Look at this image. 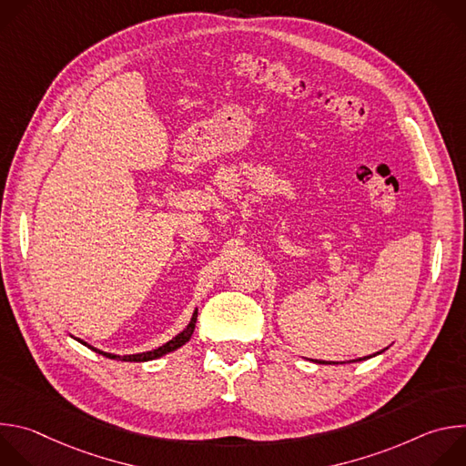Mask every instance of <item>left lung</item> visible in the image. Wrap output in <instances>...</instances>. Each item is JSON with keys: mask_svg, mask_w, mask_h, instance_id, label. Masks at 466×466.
Wrapping results in <instances>:
<instances>
[{"mask_svg": "<svg viewBox=\"0 0 466 466\" xmlns=\"http://www.w3.org/2000/svg\"><path fill=\"white\" fill-rule=\"evenodd\" d=\"M370 356H367V358H360V360H354V361H361V360H369ZM317 363H324V361H317Z\"/></svg>", "mask_w": 466, "mask_h": 466, "instance_id": "left-lung-1", "label": "left lung"}]
</instances>
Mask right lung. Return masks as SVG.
Returning <instances> with one entry per match:
<instances>
[{
  "mask_svg": "<svg viewBox=\"0 0 466 466\" xmlns=\"http://www.w3.org/2000/svg\"><path fill=\"white\" fill-rule=\"evenodd\" d=\"M195 322H197V309L193 311V317H191V320H189V324L180 331L178 336H175L171 341H167L166 345H162V347H158V349H155V350H151V352H142V354H132V356H114V354H106V352H101V350H97V349H94V347H90V345H86L85 341H81L85 347H88V349H92L94 352H97V354H103L105 358H110V360H121V361H151V360H157V358H162V356H166V354H169V352H173V350H177V349H180L182 345H186L187 341H189V338H191V334H193V329H195Z\"/></svg>",
  "mask_w": 466,
  "mask_h": 466,
  "instance_id": "right-lung-1",
  "label": "right lung"
}]
</instances>
